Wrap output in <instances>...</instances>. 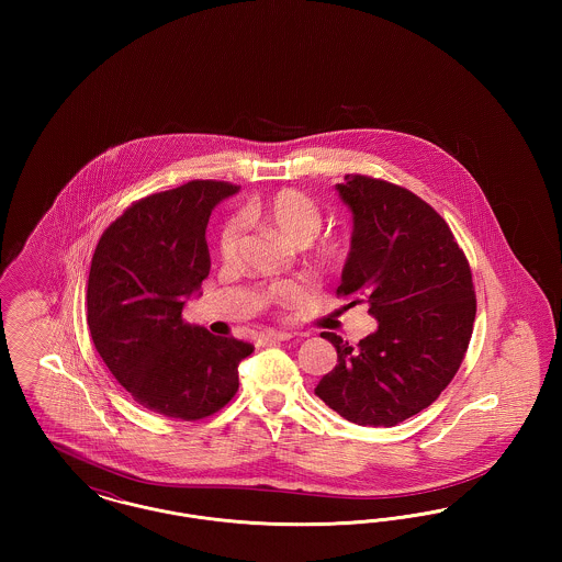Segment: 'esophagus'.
<instances>
[{
    "mask_svg": "<svg viewBox=\"0 0 562 562\" xmlns=\"http://www.w3.org/2000/svg\"><path fill=\"white\" fill-rule=\"evenodd\" d=\"M293 335L291 333H263L259 337V346H271V344H280V341H291Z\"/></svg>",
    "mask_w": 562,
    "mask_h": 562,
    "instance_id": "esophagus-1",
    "label": "esophagus"
}]
</instances>
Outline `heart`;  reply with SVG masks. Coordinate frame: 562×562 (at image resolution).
Wrapping results in <instances>:
<instances>
[{
    "instance_id": "b5f03b06",
    "label": "heart",
    "mask_w": 562,
    "mask_h": 562,
    "mask_svg": "<svg viewBox=\"0 0 562 562\" xmlns=\"http://www.w3.org/2000/svg\"><path fill=\"white\" fill-rule=\"evenodd\" d=\"M246 221H263L278 229L284 238L294 244H307L318 236L322 227V213L318 204L303 191L282 189L263 202H252L241 214ZM241 246V223L229 218L218 234V255L225 263L236 261ZM307 291L301 282H284L269 289L266 299L280 307H289L294 299Z\"/></svg>"
}]
</instances>
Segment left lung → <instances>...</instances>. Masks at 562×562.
Listing matches in <instances>:
<instances>
[{
  "label": "left lung",
  "mask_w": 562,
  "mask_h": 562,
  "mask_svg": "<svg viewBox=\"0 0 562 562\" xmlns=\"http://www.w3.org/2000/svg\"><path fill=\"white\" fill-rule=\"evenodd\" d=\"M353 213L339 296L369 303L376 330L337 349L318 398L358 426L392 428L428 408L451 383L470 346L476 294L472 269L447 221L413 191L346 175L337 186Z\"/></svg>",
  "instance_id": "1"
}]
</instances>
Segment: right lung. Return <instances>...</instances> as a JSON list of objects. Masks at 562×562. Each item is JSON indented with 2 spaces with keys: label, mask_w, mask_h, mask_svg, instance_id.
Wrapping results in <instances>:
<instances>
[{
  "label": "right lung",
  "mask_w": 562,
  "mask_h": 562,
  "mask_svg": "<svg viewBox=\"0 0 562 562\" xmlns=\"http://www.w3.org/2000/svg\"><path fill=\"white\" fill-rule=\"evenodd\" d=\"M189 181L133 202L94 248L86 291L90 337L115 381L140 406L198 422L238 392V364L255 346L183 321L189 294L211 271L206 225L238 191Z\"/></svg>",
  "instance_id": "add662e5"
}]
</instances>
